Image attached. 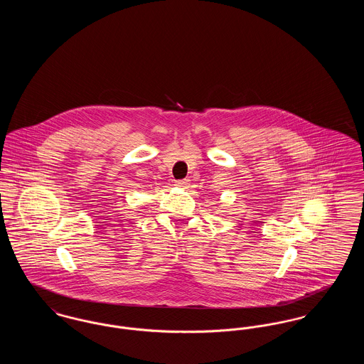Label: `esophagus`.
Segmentation results:
<instances>
[{"label": "esophagus", "instance_id": "34e87169", "mask_svg": "<svg viewBox=\"0 0 364 364\" xmlns=\"http://www.w3.org/2000/svg\"><path fill=\"white\" fill-rule=\"evenodd\" d=\"M176 186H177V187H180V188H188V186H190V180H187V178H184V180H178V181H176Z\"/></svg>", "mask_w": 364, "mask_h": 364}]
</instances>
